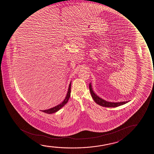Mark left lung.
Masks as SVG:
<instances>
[{
  "label": "left lung",
  "mask_w": 154,
  "mask_h": 154,
  "mask_svg": "<svg viewBox=\"0 0 154 154\" xmlns=\"http://www.w3.org/2000/svg\"><path fill=\"white\" fill-rule=\"evenodd\" d=\"M89 90L91 91V95L93 97L94 100L96 102V103L98 104L99 105L103 106V107H116L118 106L124 105L125 103H127L128 101H122V102H118V103H112V102H109L101 99V98L98 97V96L96 95L94 92L93 91L91 87V84H89Z\"/></svg>",
  "instance_id": "1"
}]
</instances>
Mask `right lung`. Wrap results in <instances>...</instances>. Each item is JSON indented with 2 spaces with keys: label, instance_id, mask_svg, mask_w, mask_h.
<instances>
[{
  "label": "right lung",
  "instance_id": "1",
  "mask_svg": "<svg viewBox=\"0 0 154 154\" xmlns=\"http://www.w3.org/2000/svg\"><path fill=\"white\" fill-rule=\"evenodd\" d=\"M70 92H71V82L70 83L69 88H68V91L67 94L66 95V97H65V99H64L62 103L60 104H59L58 105L55 106L54 107L51 108L49 109L45 110H42V112H46L47 114H52L57 112L58 110H59L61 108L63 107V106L66 105L67 103L68 100L69 99L70 96ZM42 111V110H41Z\"/></svg>",
  "mask_w": 154,
  "mask_h": 154
}]
</instances>
